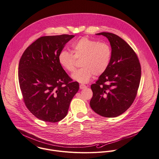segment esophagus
<instances>
[{
  "mask_svg": "<svg viewBox=\"0 0 159 159\" xmlns=\"http://www.w3.org/2000/svg\"><path fill=\"white\" fill-rule=\"evenodd\" d=\"M86 87H87V86L85 85H84V84L80 85V89H85Z\"/></svg>",
  "mask_w": 159,
  "mask_h": 159,
  "instance_id": "esophagus-1",
  "label": "esophagus"
}]
</instances>
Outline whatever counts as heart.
<instances>
[{"mask_svg":"<svg viewBox=\"0 0 159 159\" xmlns=\"http://www.w3.org/2000/svg\"><path fill=\"white\" fill-rule=\"evenodd\" d=\"M72 54L61 51L58 55V61L62 68L69 72L75 70L76 60H80L82 67L73 75L72 78L81 83L88 82L93 75L103 74L109 67L112 51L106 42H99L83 37L72 44Z\"/></svg>","mask_w":159,"mask_h":159,"instance_id":"b5f03b06","label":"heart"}]
</instances>
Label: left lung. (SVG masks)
Wrapping results in <instances>:
<instances>
[{"label": "left lung", "mask_w": 159, "mask_h": 159, "mask_svg": "<svg viewBox=\"0 0 159 159\" xmlns=\"http://www.w3.org/2000/svg\"><path fill=\"white\" fill-rule=\"evenodd\" d=\"M111 44L112 55L109 67L95 84L91 85L92 109L107 118L125 113L133 104L138 93L141 67L133 48L118 35L103 32Z\"/></svg>", "instance_id": "left-lung-1"}]
</instances>
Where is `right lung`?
Masks as SVG:
<instances>
[{"label":"right lung","mask_w":159,"mask_h":159,"mask_svg":"<svg viewBox=\"0 0 159 159\" xmlns=\"http://www.w3.org/2000/svg\"><path fill=\"white\" fill-rule=\"evenodd\" d=\"M74 35L42 36L23 53L18 65V81L28 110L45 122L56 123L67 114L79 89L63 69L58 55Z\"/></svg>","instance_id":"right-lung-1"}]
</instances>
